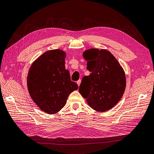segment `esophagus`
Masks as SVG:
<instances>
[{"mask_svg":"<svg viewBox=\"0 0 154 154\" xmlns=\"http://www.w3.org/2000/svg\"><path fill=\"white\" fill-rule=\"evenodd\" d=\"M76 83H77V84L78 85V87H79V85H80V84H81V79H79V80Z\"/></svg>","mask_w":154,"mask_h":154,"instance_id":"obj_1","label":"esophagus"}]
</instances>
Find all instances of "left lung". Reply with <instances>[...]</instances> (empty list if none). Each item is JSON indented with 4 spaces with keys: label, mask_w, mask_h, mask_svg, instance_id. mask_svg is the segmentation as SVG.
Returning a JSON list of instances; mask_svg holds the SVG:
<instances>
[{
    "label": "left lung",
    "mask_w": 154,
    "mask_h": 154,
    "mask_svg": "<svg viewBox=\"0 0 154 154\" xmlns=\"http://www.w3.org/2000/svg\"><path fill=\"white\" fill-rule=\"evenodd\" d=\"M87 61L89 76H84L79 91L88 106L97 112H105L118 103L126 88L125 71L106 49L90 48L83 53Z\"/></svg>",
    "instance_id": "1"
}]
</instances>
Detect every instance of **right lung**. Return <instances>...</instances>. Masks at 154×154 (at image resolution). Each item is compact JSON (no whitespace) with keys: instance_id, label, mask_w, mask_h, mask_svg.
Returning a JSON list of instances; mask_svg holds the SVG:
<instances>
[{"instance_id":"obj_1","label":"right lung","mask_w":154,"mask_h":154,"mask_svg":"<svg viewBox=\"0 0 154 154\" xmlns=\"http://www.w3.org/2000/svg\"><path fill=\"white\" fill-rule=\"evenodd\" d=\"M66 52L60 49L45 52L31 66L27 76L29 95L42 111L56 114L66 105L67 97L78 85L66 69Z\"/></svg>"}]
</instances>
